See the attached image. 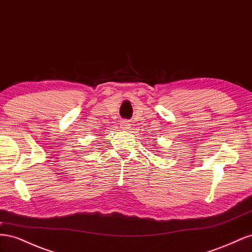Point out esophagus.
Listing matches in <instances>:
<instances>
[{"label": "esophagus", "instance_id": "esophagus-1", "mask_svg": "<svg viewBox=\"0 0 252 252\" xmlns=\"http://www.w3.org/2000/svg\"><path fill=\"white\" fill-rule=\"evenodd\" d=\"M120 127H121L122 130H128V129L130 128V124L128 123V121H121Z\"/></svg>", "mask_w": 252, "mask_h": 252}]
</instances>
